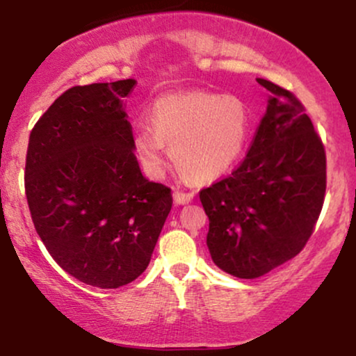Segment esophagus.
Returning a JSON list of instances; mask_svg holds the SVG:
<instances>
[{"instance_id":"obj_1","label":"esophagus","mask_w":356,"mask_h":356,"mask_svg":"<svg viewBox=\"0 0 356 356\" xmlns=\"http://www.w3.org/2000/svg\"><path fill=\"white\" fill-rule=\"evenodd\" d=\"M194 199V192H182V191H174V201L179 206L182 204H189Z\"/></svg>"}]
</instances>
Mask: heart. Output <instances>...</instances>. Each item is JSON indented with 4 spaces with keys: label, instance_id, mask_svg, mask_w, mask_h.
<instances>
[{
    "label": "heart",
    "instance_id": "1",
    "mask_svg": "<svg viewBox=\"0 0 356 356\" xmlns=\"http://www.w3.org/2000/svg\"><path fill=\"white\" fill-rule=\"evenodd\" d=\"M152 129L134 136V150L144 170L159 177L165 167L167 147L177 169L194 182H212L243 155L251 115L234 95L209 92L170 93L150 108Z\"/></svg>",
    "mask_w": 356,
    "mask_h": 356
}]
</instances>
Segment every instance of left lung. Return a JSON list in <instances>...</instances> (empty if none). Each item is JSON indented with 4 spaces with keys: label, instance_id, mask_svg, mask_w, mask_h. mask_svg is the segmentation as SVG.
<instances>
[{
    "label": "left lung",
    "instance_id": "obj_1",
    "mask_svg": "<svg viewBox=\"0 0 356 356\" xmlns=\"http://www.w3.org/2000/svg\"><path fill=\"white\" fill-rule=\"evenodd\" d=\"M271 95L246 159L199 192L207 248L219 269L254 280L293 259L312 236L326 191V155L301 104L257 79Z\"/></svg>",
    "mask_w": 356,
    "mask_h": 356
}]
</instances>
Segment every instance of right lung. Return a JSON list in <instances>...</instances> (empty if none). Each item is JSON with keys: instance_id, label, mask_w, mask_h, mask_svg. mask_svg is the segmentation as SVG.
<instances>
[{"instance_id": "right-lung-1", "label": "right lung", "mask_w": 356, "mask_h": 356, "mask_svg": "<svg viewBox=\"0 0 356 356\" xmlns=\"http://www.w3.org/2000/svg\"><path fill=\"white\" fill-rule=\"evenodd\" d=\"M136 80L73 87L30 134L28 207L53 259L102 289L145 271L172 209L169 187L142 175L124 99Z\"/></svg>"}]
</instances>
